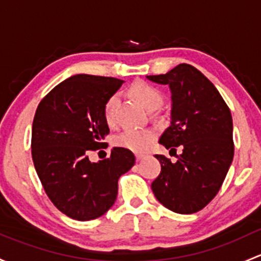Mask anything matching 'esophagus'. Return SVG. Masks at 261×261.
Returning <instances> with one entry per match:
<instances>
[{
  "label": "esophagus",
  "mask_w": 261,
  "mask_h": 261,
  "mask_svg": "<svg viewBox=\"0 0 261 261\" xmlns=\"http://www.w3.org/2000/svg\"><path fill=\"white\" fill-rule=\"evenodd\" d=\"M136 160L138 161H140V160H142V159H145V155L144 153H136Z\"/></svg>",
  "instance_id": "esophagus-1"
}]
</instances>
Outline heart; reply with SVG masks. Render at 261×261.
Returning a JSON list of instances; mask_svg holds the SVG:
<instances>
[{
  "instance_id": "b5f03b06",
  "label": "heart",
  "mask_w": 261,
  "mask_h": 261,
  "mask_svg": "<svg viewBox=\"0 0 261 261\" xmlns=\"http://www.w3.org/2000/svg\"><path fill=\"white\" fill-rule=\"evenodd\" d=\"M130 92L134 98L149 111L159 108L161 100H163L161 92L146 82L140 81L134 84L131 86ZM116 105V95L110 96L103 105V117H105L106 123L110 126H114L116 123V115H115ZM153 139H155V131L151 128H128L115 138V144L122 149L130 150V151L142 152L149 147Z\"/></svg>"
}]
</instances>
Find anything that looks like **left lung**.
Returning <instances> with one entry per match:
<instances>
[{
  "instance_id": "obj_1",
  "label": "left lung",
  "mask_w": 261,
  "mask_h": 261,
  "mask_svg": "<svg viewBox=\"0 0 261 261\" xmlns=\"http://www.w3.org/2000/svg\"><path fill=\"white\" fill-rule=\"evenodd\" d=\"M147 80L169 85L170 126L160 142L170 151L182 147L176 163L155 155L161 172L152 181L156 199L177 214L204 209L223 185L234 158L232 117L216 87L194 66L180 64Z\"/></svg>"
}]
</instances>
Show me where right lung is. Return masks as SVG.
Segmentation results:
<instances>
[{"mask_svg": "<svg viewBox=\"0 0 261 261\" xmlns=\"http://www.w3.org/2000/svg\"><path fill=\"white\" fill-rule=\"evenodd\" d=\"M103 76H71L51 90L32 123V160L46 194L68 218H100L114 205L120 176L135 165L127 149L114 147L108 159L89 160L105 147L110 133L103 105L122 85Z\"/></svg>", "mask_w": 261, "mask_h": 261, "instance_id": "right-lung-1", "label": "right lung"}]
</instances>
